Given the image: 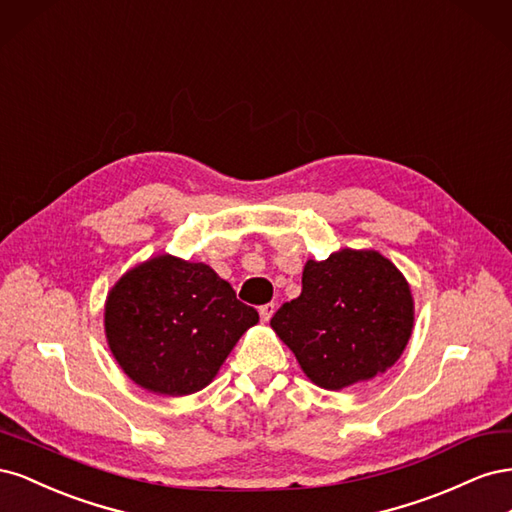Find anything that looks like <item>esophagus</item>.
<instances>
[{"instance_id": "1", "label": "esophagus", "mask_w": 512, "mask_h": 512, "mask_svg": "<svg viewBox=\"0 0 512 512\" xmlns=\"http://www.w3.org/2000/svg\"><path fill=\"white\" fill-rule=\"evenodd\" d=\"M258 312H260V318H262V320L269 322V320H271V316L275 314V303H265V305H260Z\"/></svg>"}]
</instances>
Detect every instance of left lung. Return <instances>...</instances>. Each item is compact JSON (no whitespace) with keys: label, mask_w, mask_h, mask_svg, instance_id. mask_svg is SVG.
Instances as JSON below:
<instances>
[{"label":"left lung","mask_w":512,"mask_h":512,"mask_svg":"<svg viewBox=\"0 0 512 512\" xmlns=\"http://www.w3.org/2000/svg\"><path fill=\"white\" fill-rule=\"evenodd\" d=\"M303 288L271 327L294 352L307 378L339 391L384 374L404 352L414 303L404 275L374 250H342L307 260Z\"/></svg>","instance_id":"left-lung-1"}]
</instances>
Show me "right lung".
Listing matches in <instances>:
<instances>
[{"label":"right lung","mask_w":512,"mask_h":512,"mask_svg":"<svg viewBox=\"0 0 512 512\" xmlns=\"http://www.w3.org/2000/svg\"><path fill=\"white\" fill-rule=\"evenodd\" d=\"M258 312L203 262L158 256L108 294L104 327L121 369L147 391L190 395L213 380Z\"/></svg>","instance_id":"1"}]
</instances>
